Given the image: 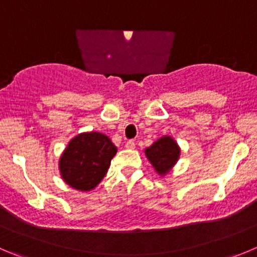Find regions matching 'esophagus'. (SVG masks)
<instances>
[{
    "label": "esophagus",
    "mask_w": 257,
    "mask_h": 257,
    "mask_svg": "<svg viewBox=\"0 0 257 257\" xmlns=\"http://www.w3.org/2000/svg\"><path fill=\"white\" fill-rule=\"evenodd\" d=\"M125 147L128 148V150H134V148H136V143H134L133 141H128V142L125 143Z\"/></svg>",
    "instance_id": "esophagus-1"
}]
</instances>
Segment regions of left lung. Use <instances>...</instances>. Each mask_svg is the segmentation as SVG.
Here are the masks:
<instances>
[{
  "instance_id": "8db88e82",
  "label": "left lung",
  "mask_w": 257,
  "mask_h": 257,
  "mask_svg": "<svg viewBox=\"0 0 257 257\" xmlns=\"http://www.w3.org/2000/svg\"><path fill=\"white\" fill-rule=\"evenodd\" d=\"M148 161L161 176L169 174L180 157V147L172 137L165 136L145 150Z\"/></svg>"
}]
</instances>
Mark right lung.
<instances>
[{
    "label": "right lung",
    "mask_w": 257,
    "mask_h": 257,
    "mask_svg": "<svg viewBox=\"0 0 257 257\" xmlns=\"http://www.w3.org/2000/svg\"><path fill=\"white\" fill-rule=\"evenodd\" d=\"M116 147L99 132L81 133L69 141L59 158V171L64 183L80 191H90L101 183Z\"/></svg>",
    "instance_id": "1"
}]
</instances>
